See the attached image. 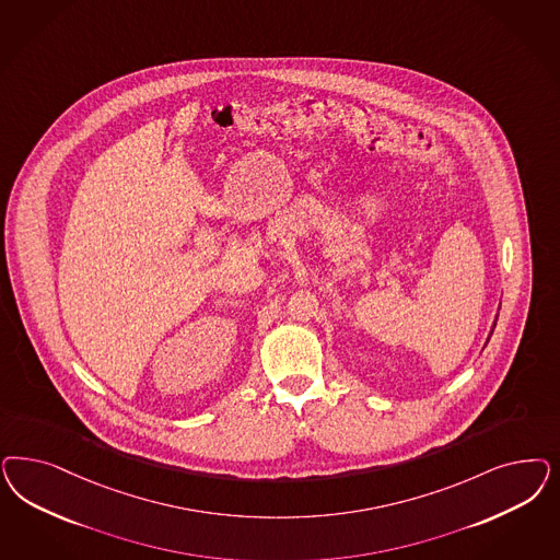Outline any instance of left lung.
I'll return each mask as SVG.
<instances>
[{"instance_id":"1","label":"left lung","mask_w":560,"mask_h":560,"mask_svg":"<svg viewBox=\"0 0 560 560\" xmlns=\"http://www.w3.org/2000/svg\"><path fill=\"white\" fill-rule=\"evenodd\" d=\"M494 325H497V322H494Z\"/></svg>"}]
</instances>
